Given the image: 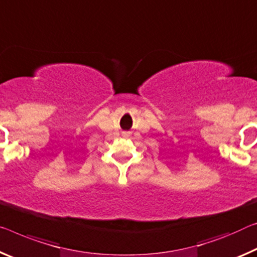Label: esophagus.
<instances>
[{"label": "esophagus", "mask_w": 257, "mask_h": 257, "mask_svg": "<svg viewBox=\"0 0 257 257\" xmlns=\"http://www.w3.org/2000/svg\"><path fill=\"white\" fill-rule=\"evenodd\" d=\"M128 134H130V133H124V136H128Z\"/></svg>", "instance_id": "obj_1"}]
</instances>
